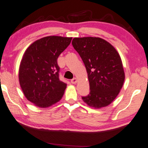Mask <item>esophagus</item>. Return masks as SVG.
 Returning a JSON list of instances; mask_svg holds the SVG:
<instances>
[{"mask_svg": "<svg viewBox=\"0 0 148 148\" xmlns=\"http://www.w3.org/2000/svg\"><path fill=\"white\" fill-rule=\"evenodd\" d=\"M71 82L73 84H75L77 82V79L76 78H73V79H71Z\"/></svg>", "mask_w": 148, "mask_h": 148, "instance_id": "34e87169", "label": "esophagus"}]
</instances>
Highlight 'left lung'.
<instances>
[{
	"label": "left lung",
	"instance_id": "8db88e82",
	"mask_svg": "<svg viewBox=\"0 0 148 148\" xmlns=\"http://www.w3.org/2000/svg\"><path fill=\"white\" fill-rule=\"evenodd\" d=\"M72 45L84 62L90 83V94L82 100L95 108L108 106L118 96L125 81L118 52L100 38H75Z\"/></svg>",
	"mask_w": 148,
	"mask_h": 148
}]
</instances>
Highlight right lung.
Instances as JSON below:
<instances>
[{
  "label": "right lung",
  "mask_w": 148,
  "mask_h": 148,
  "mask_svg": "<svg viewBox=\"0 0 148 148\" xmlns=\"http://www.w3.org/2000/svg\"><path fill=\"white\" fill-rule=\"evenodd\" d=\"M71 40L47 36L36 40L25 50L19 66V84L25 98L36 106L47 108L63 96L66 84L58 77L57 58Z\"/></svg>",
  "instance_id": "add662e5"
}]
</instances>
